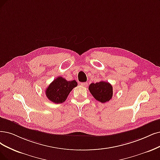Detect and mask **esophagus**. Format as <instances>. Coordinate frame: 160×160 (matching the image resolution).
<instances>
[{
	"label": "esophagus",
	"mask_w": 160,
	"mask_h": 160,
	"mask_svg": "<svg viewBox=\"0 0 160 160\" xmlns=\"http://www.w3.org/2000/svg\"><path fill=\"white\" fill-rule=\"evenodd\" d=\"M80 84H81L82 86H83V87H87L88 85V82H82V83H81Z\"/></svg>",
	"instance_id": "esophagus-1"
}]
</instances>
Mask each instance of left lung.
Segmentation results:
<instances>
[{"instance_id":"obj_1","label":"left lung","mask_w":160,"mask_h":160,"mask_svg":"<svg viewBox=\"0 0 160 160\" xmlns=\"http://www.w3.org/2000/svg\"><path fill=\"white\" fill-rule=\"evenodd\" d=\"M88 89L93 97L101 103L108 102L113 97V87L107 82L92 83Z\"/></svg>"}]
</instances>
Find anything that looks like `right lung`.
<instances>
[{"label": "right lung", "instance_id": "obj_1", "mask_svg": "<svg viewBox=\"0 0 160 160\" xmlns=\"http://www.w3.org/2000/svg\"><path fill=\"white\" fill-rule=\"evenodd\" d=\"M78 84L76 80L67 81L61 76L53 80L45 90L47 98L55 103H62L67 99L70 92Z\"/></svg>", "mask_w": 160, "mask_h": 160}]
</instances>
